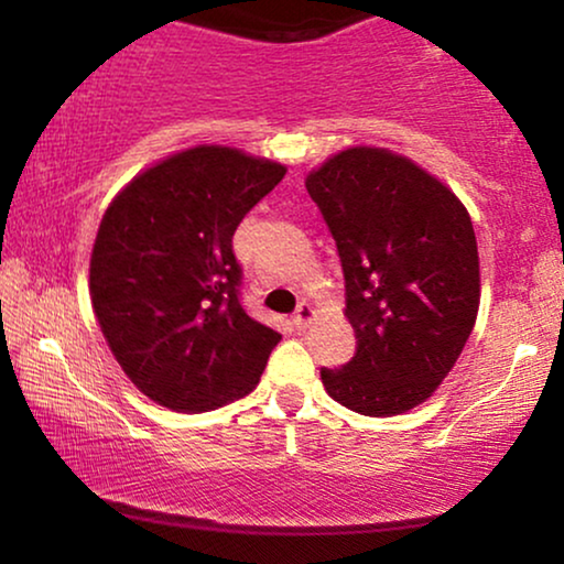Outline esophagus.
<instances>
[{
  "label": "esophagus",
  "mask_w": 564,
  "mask_h": 564,
  "mask_svg": "<svg viewBox=\"0 0 564 564\" xmlns=\"http://www.w3.org/2000/svg\"><path fill=\"white\" fill-rule=\"evenodd\" d=\"M313 315H315V311H313L311 303H300L297 311H295V318H292V321H295L297 328H305V326H311Z\"/></svg>",
  "instance_id": "1"
}]
</instances>
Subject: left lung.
<instances>
[{"instance_id":"1","label":"left lung","mask_w":564,"mask_h":564,"mask_svg":"<svg viewBox=\"0 0 564 564\" xmlns=\"http://www.w3.org/2000/svg\"><path fill=\"white\" fill-rule=\"evenodd\" d=\"M334 236L357 354L321 367L328 395L361 415L431 398L473 334L480 261L473 220L442 182L384 149H349L305 182Z\"/></svg>"}]
</instances>
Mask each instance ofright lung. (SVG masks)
Masks as SVG:
<instances>
[{
    "label": "right lung",
    "instance_id": "right-lung-1",
    "mask_svg": "<svg viewBox=\"0 0 564 564\" xmlns=\"http://www.w3.org/2000/svg\"><path fill=\"white\" fill-rule=\"evenodd\" d=\"M288 169L197 145L138 174L99 223L89 295L138 390L213 411L257 388L280 334L246 313L234 234Z\"/></svg>",
    "mask_w": 564,
    "mask_h": 564
}]
</instances>
